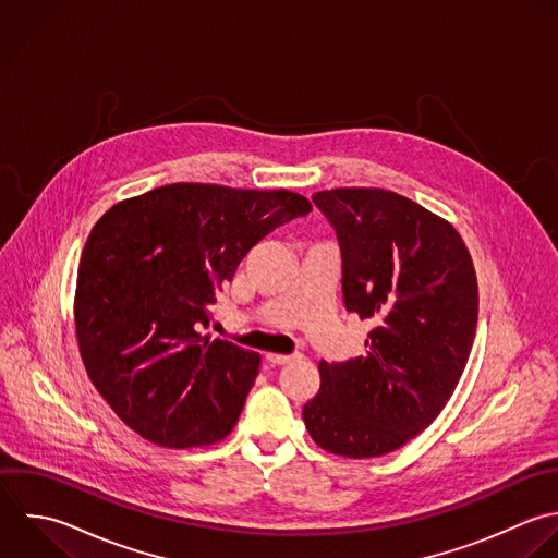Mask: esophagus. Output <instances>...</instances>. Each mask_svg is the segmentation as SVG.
Wrapping results in <instances>:
<instances>
[{
	"instance_id": "obj_1",
	"label": "esophagus",
	"mask_w": 558,
	"mask_h": 558,
	"mask_svg": "<svg viewBox=\"0 0 558 558\" xmlns=\"http://www.w3.org/2000/svg\"><path fill=\"white\" fill-rule=\"evenodd\" d=\"M293 359H298V354H267V361L271 363V365H287V363H291Z\"/></svg>"
}]
</instances>
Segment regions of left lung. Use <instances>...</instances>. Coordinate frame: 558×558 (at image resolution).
Instances as JSON below:
<instances>
[{
	"label": "left lung",
	"instance_id": "obj_1",
	"mask_svg": "<svg viewBox=\"0 0 558 558\" xmlns=\"http://www.w3.org/2000/svg\"><path fill=\"white\" fill-rule=\"evenodd\" d=\"M313 202L339 239L343 304L376 328L365 356L319 363L302 417L332 454L383 457L428 428L461 380L478 324L474 263L450 221L393 191L332 189Z\"/></svg>",
	"mask_w": 558,
	"mask_h": 558
}]
</instances>
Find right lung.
Segmentation results:
<instances>
[{
    "mask_svg": "<svg viewBox=\"0 0 558 558\" xmlns=\"http://www.w3.org/2000/svg\"><path fill=\"white\" fill-rule=\"evenodd\" d=\"M311 208L284 189L175 182L99 217L80 258L73 317L86 374L125 426L175 450L230 435L260 354L202 328L245 254Z\"/></svg>",
    "mask_w": 558,
    "mask_h": 558,
    "instance_id": "right-lung-1",
    "label": "right lung"
}]
</instances>
